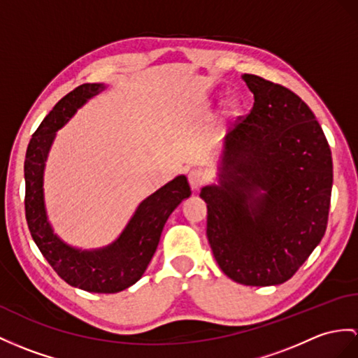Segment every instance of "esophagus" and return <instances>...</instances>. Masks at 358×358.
<instances>
[{
    "label": "esophagus",
    "instance_id": "1",
    "mask_svg": "<svg viewBox=\"0 0 358 358\" xmlns=\"http://www.w3.org/2000/svg\"><path fill=\"white\" fill-rule=\"evenodd\" d=\"M189 187L193 189H199L206 182V173L202 169H194L188 173Z\"/></svg>",
    "mask_w": 358,
    "mask_h": 358
}]
</instances>
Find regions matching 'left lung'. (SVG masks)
<instances>
[{"instance_id":"1","label":"left lung","mask_w":358,"mask_h":358,"mask_svg":"<svg viewBox=\"0 0 358 358\" xmlns=\"http://www.w3.org/2000/svg\"><path fill=\"white\" fill-rule=\"evenodd\" d=\"M243 80L254 108L226 135L220 187L200 193L206 237L231 280L278 285L298 272L327 231L333 159L301 97L255 74Z\"/></svg>"}]
</instances>
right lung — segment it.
Wrapping results in <instances>:
<instances>
[{"instance_id":"obj_1","label":"right lung","mask_w":358,"mask_h":358,"mask_svg":"<svg viewBox=\"0 0 358 358\" xmlns=\"http://www.w3.org/2000/svg\"><path fill=\"white\" fill-rule=\"evenodd\" d=\"M104 90L103 85L83 83L57 101L33 134L25 153V219L31 237L55 272L69 285L91 293H117L135 284L149 266L169 215L191 189L179 176L156 191L136 209L124 232L101 250L80 252L66 246L51 231L42 194V174L56 130L77 108Z\"/></svg>"}]
</instances>
